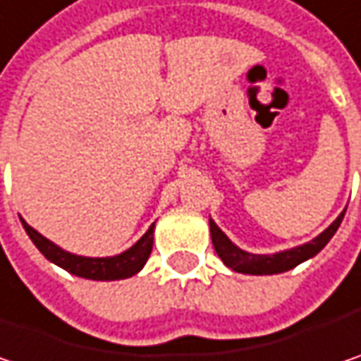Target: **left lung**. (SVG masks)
<instances>
[{"instance_id": "1", "label": "left lung", "mask_w": 361, "mask_h": 361, "mask_svg": "<svg viewBox=\"0 0 361 361\" xmlns=\"http://www.w3.org/2000/svg\"><path fill=\"white\" fill-rule=\"evenodd\" d=\"M343 214L345 212H341L333 221V224L329 228H325L317 239H312L310 243L294 247L290 251L276 253V255H253V253H247L243 249H239L237 245L228 241V237L214 224V221H210V235H212V245H214L219 257L223 259L226 267H231L235 271H241V274H257V276L282 274V271H288V269L296 267L298 264H302L308 257L317 255L329 243V239L335 235V231L339 228V224L343 221Z\"/></svg>"}]
</instances>
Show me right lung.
Returning a JSON list of instances; mask_svg holds the SVG:
<instances>
[{
  "label": "right lung",
  "mask_w": 361,
  "mask_h": 361,
  "mask_svg": "<svg viewBox=\"0 0 361 361\" xmlns=\"http://www.w3.org/2000/svg\"><path fill=\"white\" fill-rule=\"evenodd\" d=\"M22 224H24L28 237L32 239V243L38 247V251L47 259L61 265L69 274H75L79 278H87V280H124V278H130L142 269V265L147 264L151 249H153V226L128 251H124L120 255H114V257H81V255L67 253L61 247L51 243L40 233H36L30 224H26V221H22Z\"/></svg>",
  "instance_id": "add662e5"
}]
</instances>
